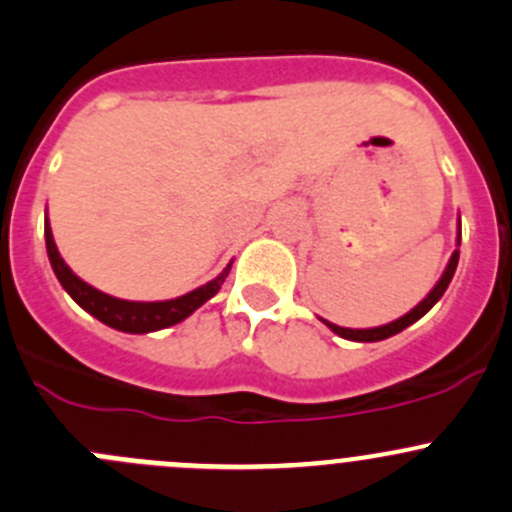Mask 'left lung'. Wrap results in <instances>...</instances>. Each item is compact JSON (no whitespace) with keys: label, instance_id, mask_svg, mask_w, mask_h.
Here are the masks:
<instances>
[{"label":"left lung","instance_id":"left-lung-1","mask_svg":"<svg viewBox=\"0 0 512 512\" xmlns=\"http://www.w3.org/2000/svg\"><path fill=\"white\" fill-rule=\"evenodd\" d=\"M458 247H460V232H458ZM458 260H460V250H455L453 257H450L448 267H445L443 277H440V280H438V285H435L433 290L428 292V297H425L423 302H418V305H415L413 310L408 312V315L398 317V320H395V322H388V325H380V327H367V330H352V327L332 325V322H327V320H322V322H325V325L330 327V330L335 332V335L345 337V340H355V342H377V340H385V337L398 335V332H403L405 327H410V325H413V322H418L420 317H423L425 312H428L430 307H433L435 302H438L440 297L445 295V290H448L450 280H453V275H455V267H458Z\"/></svg>","mask_w":512,"mask_h":512}]
</instances>
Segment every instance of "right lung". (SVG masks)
<instances>
[{
	"label": "right lung",
	"instance_id": "1",
	"mask_svg": "<svg viewBox=\"0 0 512 512\" xmlns=\"http://www.w3.org/2000/svg\"><path fill=\"white\" fill-rule=\"evenodd\" d=\"M44 240H47V255L52 262V270L57 275V280L62 282V287L67 290V295L77 302L82 310H87L89 315L97 317L104 325L114 327L119 332H132V335H145V332L165 330V327L177 325L185 317H190L197 307L205 305L210 297H215L220 292L222 282L230 275V265L210 280L207 285L197 287V290L187 292V295L175 297V300H160V302H132V300H119V297L107 295V292H99L97 287L87 285L84 280H79L72 270L67 267V262L59 255L57 245H54L52 227L49 222H44Z\"/></svg>",
	"mask_w": 512,
	"mask_h": 512
}]
</instances>
